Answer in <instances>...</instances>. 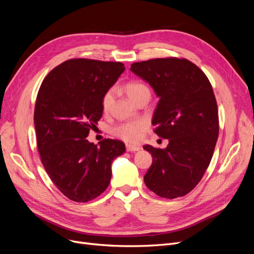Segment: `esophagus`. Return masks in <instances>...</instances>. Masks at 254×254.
<instances>
[{
	"mask_svg": "<svg viewBox=\"0 0 254 254\" xmlns=\"http://www.w3.org/2000/svg\"><path fill=\"white\" fill-rule=\"evenodd\" d=\"M126 149H127V151H137V150L141 149V147H140V146H136V145L127 144L126 145Z\"/></svg>",
	"mask_w": 254,
	"mask_h": 254,
	"instance_id": "34e87169",
	"label": "esophagus"
}]
</instances>
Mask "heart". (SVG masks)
Here are the masks:
<instances>
[{
	"label": "heart",
	"instance_id": "obj_1",
	"mask_svg": "<svg viewBox=\"0 0 254 254\" xmlns=\"http://www.w3.org/2000/svg\"><path fill=\"white\" fill-rule=\"evenodd\" d=\"M128 96L134 101L136 97H139L143 93H150L148 87L141 81H129L125 86ZM113 101V90L110 89L106 91V93L102 98V107L104 111H108L111 107ZM145 129L144 122H125L120 123L118 125H114L111 128V132L113 135L120 137L126 142H136L140 139Z\"/></svg>",
	"mask_w": 254,
	"mask_h": 254
}]
</instances>
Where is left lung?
<instances>
[{
	"mask_svg": "<svg viewBox=\"0 0 254 254\" xmlns=\"http://www.w3.org/2000/svg\"><path fill=\"white\" fill-rule=\"evenodd\" d=\"M130 70L160 97L152 118L153 131L168 139L164 149L144 146L152 156L144 182L160 197H182L201 180L218 139V110L212 84L186 58L141 61L132 64Z\"/></svg>",
	"mask_w": 254,
	"mask_h": 254,
	"instance_id": "8db88e82",
	"label": "left lung"
}]
</instances>
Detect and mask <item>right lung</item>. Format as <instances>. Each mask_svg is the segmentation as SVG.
Masks as SVG:
<instances>
[{"label":"right lung","mask_w":254,"mask_h":254,"mask_svg":"<svg viewBox=\"0 0 254 254\" xmlns=\"http://www.w3.org/2000/svg\"><path fill=\"white\" fill-rule=\"evenodd\" d=\"M122 63L68 59L45 76L36 99L34 122L41 162L55 187L76 202L101 195L111 179V163L125 144L86 137L103 115V95L124 72Z\"/></svg>","instance_id":"1"}]
</instances>
